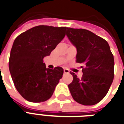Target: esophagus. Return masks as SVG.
Returning <instances> with one entry per match:
<instances>
[{"label":"esophagus","mask_w":124,"mask_h":124,"mask_svg":"<svg viewBox=\"0 0 124 124\" xmlns=\"http://www.w3.org/2000/svg\"><path fill=\"white\" fill-rule=\"evenodd\" d=\"M63 73H64V74H68L69 73V71L67 70V69H64L63 70Z\"/></svg>","instance_id":"34e87169"}]
</instances>
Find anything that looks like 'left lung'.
<instances>
[{"label":"left lung","mask_w":124,"mask_h":124,"mask_svg":"<svg viewBox=\"0 0 124 124\" xmlns=\"http://www.w3.org/2000/svg\"><path fill=\"white\" fill-rule=\"evenodd\" d=\"M66 35L77 49V62L85 65L81 78L71 73L73 80L69 89L76 102L94 105L104 98L114 79V60L109 44L85 29L67 28Z\"/></svg>","instance_id":"8db88e82"}]
</instances>
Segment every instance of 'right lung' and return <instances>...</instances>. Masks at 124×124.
<instances>
[{"instance_id":"1","label":"right lung","mask_w":124,"mask_h":124,"mask_svg":"<svg viewBox=\"0 0 124 124\" xmlns=\"http://www.w3.org/2000/svg\"><path fill=\"white\" fill-rule=\"evenodd\" d=\"M67 28L38 26L15 39L9 70L16 90L28 101L41 102L48 100L62 78V67L46 68L43 60L64 38Z\"/></svg>"}]
</instances>
